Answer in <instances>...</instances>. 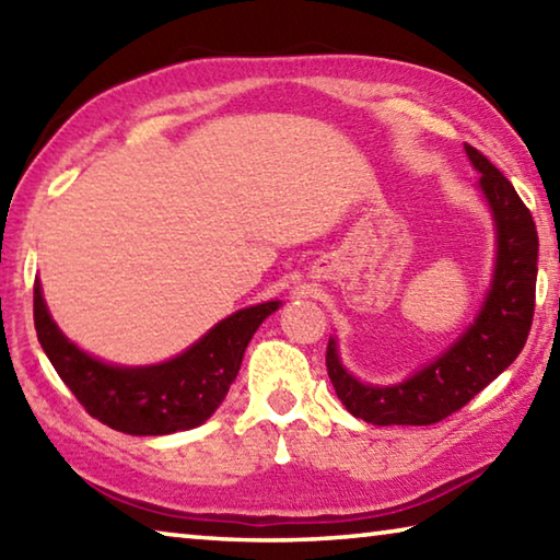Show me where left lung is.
Here are the masks:
<instances>
[{"label":"left lung","mask_w":560,"mask_h":560,"mask_svg":"<svg viewBox=\"0 0 560 560\" xmlns=\"http://www.w3.org/2000/svg\"><path fill=\"white\" fill-rule=\"evenodd\" d=\"M479 170L477 187L489 205L497 232L494 277L477 318L432 363L395 385H368L340 363L336 338L328 340L326 368L346 410L371 424H434L457 412L514 363L534 320L538 234L534 217L514 185L464 143Z\"/></svg>","instance_id":"1"}]
</instances>
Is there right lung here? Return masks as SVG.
Listing matches in <instances>:
<instances>
[{
  "instance_id": "right-lung-1",
  "label": "right lung",
  "mask_w": 560,
  "mask_h": 560,
  "mask_svg": "<svg viewBox=\"0 0 560 560\" xmlns=\"http://www.w3.org/2000/svg\"><path fill=\"white\" fill-rule=\"evenodd\" d=\"M279 306L281 301H267L236 311L185 353L132 368L93 358L66 338L46 308L42 281H34V326L54 371L91 417L140 438L192 430L210 420L240 373L252 336Z\"/></svg>"
}]
</instances>
